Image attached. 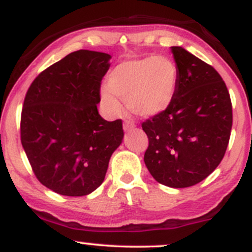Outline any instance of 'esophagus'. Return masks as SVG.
<instances>
[{
    "label": "esophagus",
    "instance_id": "obj_1",
    "mask_svg": "<svg viewBox=\"0 0 252 252\" xmlns=\"http://www.w3.org/2000/svg\"><path fill=\"white\" fill-rule=\"evenodd\" d=\"M135 126H136V124H135L134 121H131V120L124 121V124H123L124 130H131V129H134Z\"/></svg>",
    "mask_w": 252,
    "mask_h": 252
}]
</instances>
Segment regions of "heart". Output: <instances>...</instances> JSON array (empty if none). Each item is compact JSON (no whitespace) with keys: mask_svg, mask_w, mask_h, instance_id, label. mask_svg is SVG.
I'll list each match as a JSON object with an SVG mask.
<instances>
[{"mask_svg":"<svg viewBox=\"0 0 252 252\" xmlns=\"http://www.w3.org/2000/svg\"><path fill=\"white\" fill-rule=\"evenodd\" d=\"M178 70L164 57L129 60L117 65L109 76V88L100 91L103 103L114 114L122 110L120 98L140 116L163 111L174 97Z\"/></svg>","mask_w":252,"mask_h":252,"instance_id":"heart-1","label":"heart"}]
</instances>
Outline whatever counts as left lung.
Wrapping results in <instances>:
<instances>
[{"instance_id":"8db88e82","label":"left lung","mask_w":252,"mask_h":252,"mask_svg":"<svg viewBox=\"0 0 252 252\" xmlns=\"http://www.w3.org/2000/svg\"><path fill=\"white\" fill-rule=\"evenodd\" d=\"M178 83L172 102L142 122L148 136L144 163L164 186L185 189L206 179L221 162L232 128L226 84L212 66L172 47Z\"/></svg>"}]
</instances>
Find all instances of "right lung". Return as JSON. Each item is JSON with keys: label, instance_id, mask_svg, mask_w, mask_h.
<instances>
[{"label": "right lung", "instance_id": "right-lung-1", "mask_svg": "<svg viewBox=\"0 0 252 252\" xmlns=\"http://www.w3.org/2000/svg\"><path fill=\"white\" fill-rule=\"evenodd\" d=\"M109 54L79 50L43 70L28 88L21 143L34 175L62 195L83 196L102 185L122 142V120L98 114Z\"/></svg>", "mask_w": 252, "mask_h": 252}]
</instances>
